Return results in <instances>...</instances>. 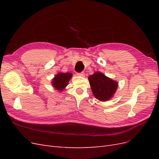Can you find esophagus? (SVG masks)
<instances>
[{
	"mask_svg": "<svg viewBox=\"0 0 159 159\" xmlns=\"http://www.w3.org/2000/svg\"><path fill=\"white\" fill-rule=\"evenodd\" d=\"M77 75H78L80 77H83V78H84V77H85V74L84 73V72H81V73H78V74H77Z\"/></svg>",
	"mask_w": 159,
	"mask_h": 159,
	"instance_id": "obj_1",
	"label": "esophagus"
}]
</instances>
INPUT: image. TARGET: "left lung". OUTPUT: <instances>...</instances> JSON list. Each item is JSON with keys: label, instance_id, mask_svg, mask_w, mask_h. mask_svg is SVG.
Listing matches in <instances>:
<instances>
[{"label": "left lung", "instance_id": "1", "mask_svg": "<svg viewBox=\"0 0 159 159\" xmlns=\"http://www.w3.org/2000/svg\"><path fill=\"white\" fill-rule=\"evenodd\" d=\"M91 91L95 98L101 102L111 99L118 87V82L108 78L100 71L95 72L88 77Z\"/></svg>", "mask_w": 159, "mask_h": 159}]
</instances>
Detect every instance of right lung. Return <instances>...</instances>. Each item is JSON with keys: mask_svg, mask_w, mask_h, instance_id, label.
Listing matches in <instances>:
<instances>
[{"mask_svg": "<svg viewBox=\"0 0 159 159\" xmlns=\"http://www.w3.org/2000/svg\"><path fill=\"white\" fill-rule=\"evenodd\" d=\"M72 75H73L70 72H66V73L60 72L52 79L51 82L52 85L56 90L61 92L68 85Z\"/></svg>", "mask_w": 159, "mask_h": 159, "instance_id": "add662e5", "label": "right lung"}]
</instances>
